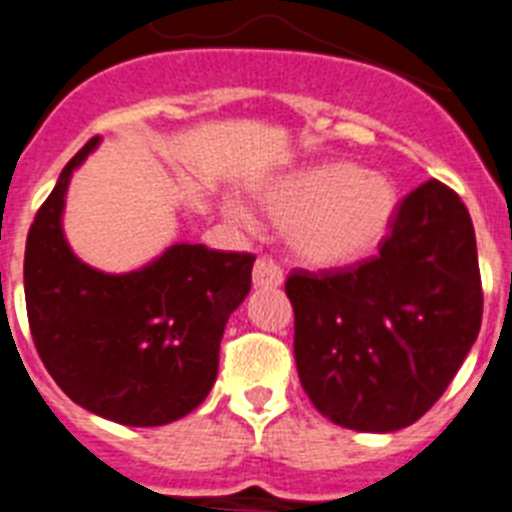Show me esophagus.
<instances>
[{"mask_svg": "<svg viewBox=\"0 0 512 512\" xmlns=\"http://www.w3.org/2000/svg\"><path fill=\"white\" fill-rule=\"evenodd\" d=\"M285 282V274L272 259H259L253 264V285L256 287H279Z\"/></svg>", "mask_w": 512, "mask_h": 512, "instance_id": "34e87169", "label": "esophagus"}]
</instances>
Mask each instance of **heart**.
<instances>
[{"label": "heart", "instance_id": "b5f03b06", "mask_svg": "<svg viewBox=\"0 0 512 512\" xmlns=\"http://www.w3.org/2000/svg\"><path fill=\"white\" fill-rule=\"evenodd\" d=\"M261 204L287 225L292 253L313 266H344L368 256L391 227L396 189L381 173L355 163H323L272 183ZM251 222L243 207H230Z\"/></svg>", "mask_w": 512, "mask_h": 512}]
</instances>
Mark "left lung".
I'll return each mask as SVG.
<instances>
[{"mask_svg":"<svg viewBox=\"0 0 512 512\" xmlns=\"http://www.w3.org/2000/svg\"><path fill=\"white\" fill-rule=\"evenodd\" d=\"M295 362L334 425L393 432L443 396L482 326L469 209L427 181L399 204L381 253L339 272H292Z\"/></svg>","mask_w":512,"mask_h":512,"instance_id":"8db88e82","label":"left lung"}]
</instances>
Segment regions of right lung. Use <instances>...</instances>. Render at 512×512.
<instances>
[{"instance_id":"add662e5","label":"right lung","mask_w":512,"mask_h":512,"mask_svg":"<svg viewBox=\"0 0 512 512\" xmlns=\"http://www.w3.org/2000/svg\"><path fill=\"white\" fill-rule=\"evenodd\" d=\"M64 165L25 243V305L43 365L74 404L129 427L186 417L217 381L225 323L251 290V253L173 243L134 272L77 259L64 235L72 173Z\"/></svg>"}]
</instances>
